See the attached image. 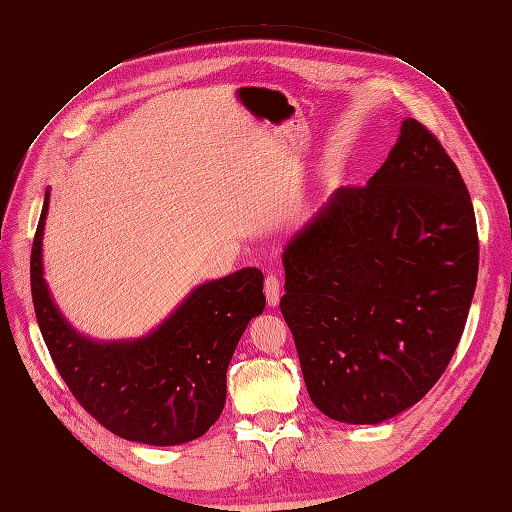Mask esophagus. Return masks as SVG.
Segmentation results:
<instances>
[{"instance_id":"34e87169","label":"esophagus","mask_w":512,"mask_h":512,"mask_svg":"<svg viewBox=\"0 0 512 512\" xmlns=\"http://www.w3.org/2000/svg\"><path fill=\"white\" fill-rule=\"evenodd\" d=\"M265 297H267V303L269 305H277L280 303V297H282V284L280 280H277L275 275H269L265 280Z\"/></svg>"}]
</instances>
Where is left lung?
Instances as JSON below:
<instances>
[{"label": "left lung", "mask_w": 512, "mask_h": 512, "mask_svg": "<svg viewBox=\"0 0 512 512\" xmlns=\"http://www.w3.org/2000/svg\"><path fill=\"white\" fill-rule=\"evenodd\" d=\"M280 309L307 393L333 421L376 425L421 401L451 363L478 277L459 170L406 119L367 185L333 192L284 250Z\"/></svg>", "instance_id": "1"}]
</instances>
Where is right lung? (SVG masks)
<instances>
[{
	"label": "right lung",
	"mask_w": 512,
	"mask_h": 512,
	"mask_svg": "<svg viewBox=\"0 0 512 512\" xmlns=\"http://www.w3.org/2000/svg\"><path fill=\"white\" fill-rule=\"evenodd\" d=\"M49 190L32 245V299L51 359L74 399L115 436L175 446L203 436L226 401V369L265 309L262 271L241 269L196 288L149 337L98 344L61 318L42 277Z\"/></svg>",
	"instance_id": "1"
}]
</instances>
